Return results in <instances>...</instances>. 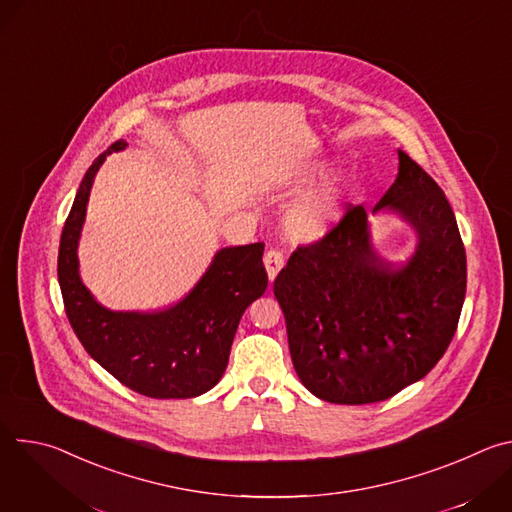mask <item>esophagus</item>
Segmentation results:
<instances>
[{"label": "esophagus", "instance_id": "34e87169", "mask_svg": "<svg viewBox=\"0 0 512 512\" xmlns=\"http://www.w3.org/2000/svg\"><path fill=\"white\" fill-rule=\"evenodd\" d=\"M263 263H265V271H267L269 281H273V279L277 277V273L281 271V267L285 265V259H283V255H281L279 251L271 249V251H267V253H265Z\"/></svg>", "mask_w": 512, "mask_h": 512}]
</instances>
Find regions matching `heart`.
Listing matches in <instances>:
<instances>
[{
    "mask_svg": "<svg viewBox=\"0 0 512 512\" xmlns=\"http://www.w3.org/2000/svg\"><path fill=\"white\" fill-rule=\"evenodd\" d=\"M308 174V172H304ZM344 212V190L328 186L304 198L285 216V231L294 239H316L324 235Z\"/></svg>",
    "mask_w": 512,
    "mask_h": 512,
    "instance_id": "heart-1",
    "label": "heart"
}]
</instances>
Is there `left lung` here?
I'll list each match as a JSON object with an SVG mask.
<instances>
[{"mask_svg":"<svg viewBox=\"0 0 512 512\" xmlns=\"http://www.w3.org/2000/svg\"><path fill=\"white\" fill-rule=\"evenodd\" d=\"M397 154V178L371 214L395 212L411 225L409 259L379 257L369 210L358 204L322 241L291 255L273 283L294 369L330 403L385 401L423 379L464 306L466 251L454 210L421 166Z\"/></svg>","mask_w":512,"mask_h":512,"instance_id":"left-lung-1","label":"left lung"}]
</instances>
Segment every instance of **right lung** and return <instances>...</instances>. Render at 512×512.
<instances>
[{
  "instance_id": "right-lung-1",
  "label": "right lung",
  "mask_w": 512,
  "mask_h": 512,
  "mask_svg": "<svg viewBox=\"0 0 512 512\" xmlns=\"http://www.w3.org/2000/svg\"><path fill=\"white\" fill-rule=\"evenodd\" d=\"M115 141L87 170L58 249V283L68 322L85 350L131 391L152 399H190L221 381L243 312L267 289L263 245L216 251L202 277L170 308L117 312L105 308L81 279L79 241L95 176Z\"/></svg>"
}]
</instances>
